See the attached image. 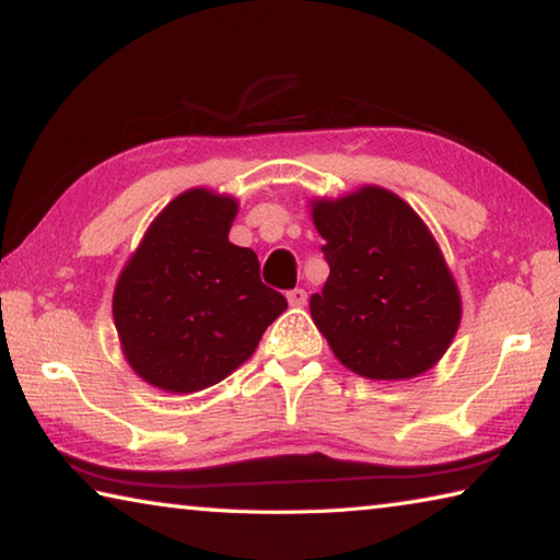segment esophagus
<instances>
[{"label":"esophagus","instance_id":"esophagus-1","mask_svg":"<svg viewBox=\"0 0 560 560\" xmlns=\"http://www.w3.org/2000/svg\"><path fill=\"white\" fill-rule=\"evenodd\" d=\"M287 296H289L291 306H303V303H306V299H308V293L303 291V289H291Z\"/></svg>","mask_w":560,"mask_h":560}]
</instances>
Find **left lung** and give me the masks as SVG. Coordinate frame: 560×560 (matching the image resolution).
Listing matches in <instances>:
<instances>
[{"label": "left lung", "instance_id": "obj_1", "mask_svg": "<svg viewBox=\"0 0 560 560\" xmlns=\"http://www.w3.org/2000/svg\"><path fill=\"white\" fill-rule=\"evenodd\" d=\"M328 279L311 316L336 358L371 381L432 368L459 326V291L428 226L400 197L363 187L316 202Z\"/></svg>", "mask_w": 560, "mask_h": 560}]
</instances>
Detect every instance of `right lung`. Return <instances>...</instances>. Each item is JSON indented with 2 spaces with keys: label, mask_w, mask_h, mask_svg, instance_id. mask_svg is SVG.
Listing matches in <instances>:
<instances>
[{
  "label": "right lung",
  "mask_w": 560,
  "mask_h": 560,
  "mask_svg": "<svg viewBox=\"0 0 560 560\" xmlns=\"http://www.w3.org/2000/svg\"><path fill=\"white\" fill-rule=\"evenodd\" d=\"M236 202L207 189L175 197L150 224L113 293L128 363L170 393L224 381L289 306L230 234Z\"/></svg>",
  "instance_id": "1"
}]
</instances>
